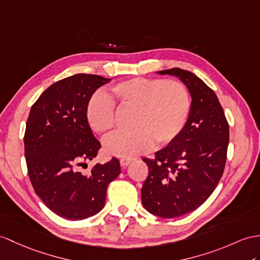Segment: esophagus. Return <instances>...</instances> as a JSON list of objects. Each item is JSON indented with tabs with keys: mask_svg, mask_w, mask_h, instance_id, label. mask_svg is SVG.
Returning a JSON list of instances; mask_svg holds the SVG:
<instances>
[{
	"mask_svg": "<svg viewBox=\"0 0 260 260\" xmlns=\"http://www.w3.org/2000/svg\"><path fill=\"white\" fill-rule=\"evenodd\" d=\"M132 161H134V159H132V157H121V159H120V164H121L122 167H126Z\"/></svg>",
	"mask_w": 260,
	"mask_h": 260,
	"instance_id": "esophagus-1",
	"label": "esophagus"
}]
</instances>
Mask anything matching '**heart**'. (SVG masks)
<instances>
[{
	"instance_id": "b5f03b06",
	"label": "heart",
	"mask_w": 260,
	"mask_h": 260,
	"mask_svg": "<svg viewBox=\"0 0 260 260\" xmlns=\"http://www.w3.org/2000/svg\"><path fill=\"white\" fill-rule=\"evenodd\" d=\"M111 98L94 93L87 106V120L99 135H107L116 125V105L134 110V130L116 134L105 141L111 155L131 157L150 150L155 142L163 147L179 136L191 110L187 88L179 80L138 77L118 82L111 88Z\"/></svg>"
}]
</instances>
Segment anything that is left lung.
<instances>
[{"instance_id":"left-lung-1","label":"left lung","mask_w":260,"mask_h":260,"mask_svg":"<svg viewBox=\"0 0 260 260\" xmlns=\"http://www.w3.org/2000/svg\"><path fill=\"white\" fill-rule=\"evenodd\" d=\"M157 73L178 76L192 96L179 136L153 159H142L149 168L141 189L144 208L173 218L199 208L217 186L227 159L230 125L217 96L198 76L178 67Z\"/></svg>"}]
</instances>
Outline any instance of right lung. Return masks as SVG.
<instances>
[{
	"label": "right lung",
	"mask_w": 260,
	"mask_h": 260,
	"mask_svg": "<svg viewBox=\"0 0 260 260\" xmlns=\"http://www.w3.org/2000/svg\"><path fill=\"white\" fill-rule=\"evenodd\" d=\"M110 79L76 74L58 80L31 106L24 135L27 173L35 193L50 211L69 220L103 210L107 187L120 174L117 157L96 164L88 174L77 170L100 149L87 120V106Z\"/></svg>",
	"instance_id": "add662e5"
}]
</instances>
